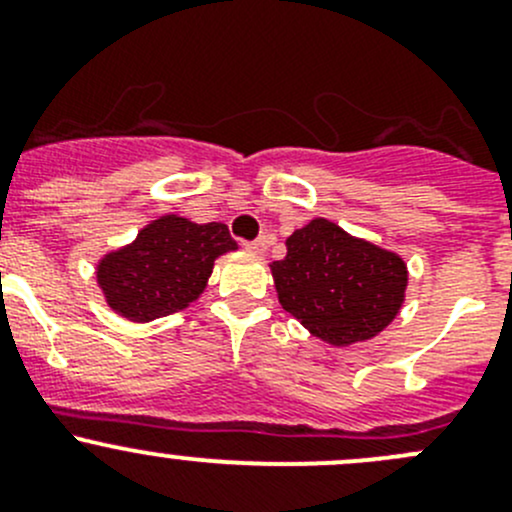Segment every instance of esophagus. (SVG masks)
I'll list each match as a JSON object with an SVG mask.
<instances>
[{"label":"esophagus","instance_id":"esophagus-1","mask_svg":"<svg viewBox=\"0 0 512 512\" xmlns=\"http://www.w3.org/2000/svg\"><path fill=\"white\" fill-rule=\"evenodd\" d=\"M268 244H271V236H261V239H256V241H251V244H246V249L254 251V254H266Z\"/></svg>","mask_w":512,"mask_h":512}]
</instances>
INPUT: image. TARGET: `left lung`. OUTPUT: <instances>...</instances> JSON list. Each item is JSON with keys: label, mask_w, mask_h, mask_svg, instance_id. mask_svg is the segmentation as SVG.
I'll use <instances>...</instances> for the list:
<instances>
[{"label": "left lung", "mask_w": 512, "mask_h": 512, "mask_svg": "<svg viewBox=\"0 0 512 512\" xmlns=\"http://www.w3.org/2000/svg\"><path fill=\"white\" fill-rule=\"evenodd\" d=\"M278 303L331 346L378 336L406 298L403 258L313 219L286 239V258L271 263Z\"/></svg>", "instance_id": "1"}]
</instances>
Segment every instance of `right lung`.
<instances>
[{
  "label": "right lung",
  "mask_w": 512,
  "mask_h": 512,
  "mask_svg": "<svg viewBox=\"0 0 512 512\" xmlns=\"http://www.w3.org/2000/svg\"><path fill=\"white\" fill-rule=\"evenodd\" d=\"M236 251L226 224L159 216L129 246L96 263V283L111 311L146 323L181 311L204 293L219 256Z\"/></svg>",
  "instance_id": "right-lung-1"
}]
</instances>
